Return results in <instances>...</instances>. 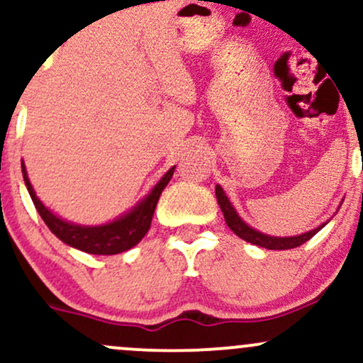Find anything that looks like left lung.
Returning <instances> with one entry per match:
<instances>
[{
    "instance_id": "left-lung-1",
    "label": "left lung",
    "mask_w": 363,
    "mask_h": 363,
    "mask_svg": "<svg viewBox=\"0 0 363 363\" xmlns=\"http://www.w3.org/2000/svg\"><path fill=\"white\" fill-rule=\"evenodd\" d=\"M215 194H216V201H218L220 208H222V213L225 216V222H227L228 227H230V230L234 232L235 235H239L240 239L247 240V242H251L254 245H261V247H266V249H273V251H285V249H294V247H298V245H302L303 242H307V240L312 239L320 228L324 227V225H320V227L314 228V230L307 232V234H302V235H297V237H269V235H264L261 234V232L254 230V228L247 227L242 220L239 218V215L235 213V210L232 208L230 201L227 199V196H225L223 189L216 184L215 187Z\"/></svg>"
}]
</instances>
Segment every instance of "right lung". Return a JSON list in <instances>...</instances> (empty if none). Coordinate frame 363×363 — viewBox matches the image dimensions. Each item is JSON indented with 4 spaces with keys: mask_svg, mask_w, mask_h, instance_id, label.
I'll use <instances>...</instances> for the list:
<instances>
[{
    "mask_svg": "<svg viewBox=\"0 0 363 363\" xmlns=\"http://www.w3.org/2000/svg\"><path fill=\"white\" fill-rule=\"evenodd\" d=\"M174 169L176 167L170 169L169 172L160 179V182L153 187L152 193H150L135 210L129 211L126 216H123V218L116 220V222L112 223L101 225V227H82V225H73L57 218L56 215H52L51 211L39 201L34 189H32L30 181H28L27 172H25V167L22 164L25 186H27L32 201H34L40 218H43L45 225H48L49 230H51L57 239H61L62 242L72 245V247H77L80 249V251L89 254H104V256H111V254L128 251V249L135 247V245L143 239L145 234L148 232L150 225H152L153 211H155L157 208L158 198H160L164 187L169 184L170 177H172L174 174Z\"/></svg>",
    "mask_w": 363,
    "mask_h": 363,
    "instance_id": "obj_1",
    "label": "right lung"
}]
</instances>
